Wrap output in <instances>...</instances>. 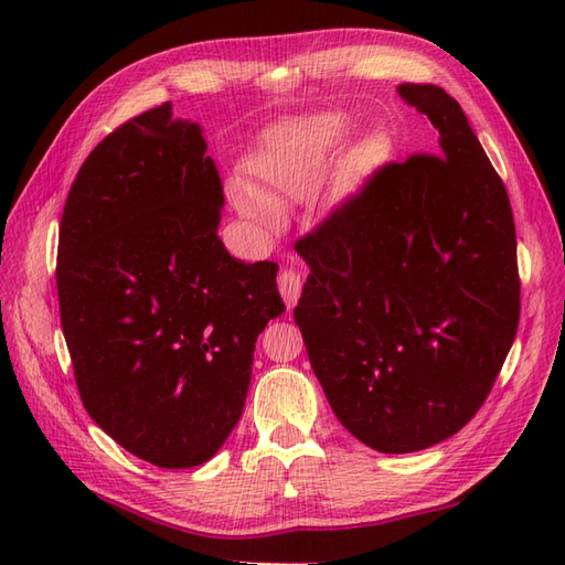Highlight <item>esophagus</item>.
<instances>
[{"mask_svg":"<svg viewBox=\"0 0 565 565\" xmlns=\"http://www.w3.org/2000/svg\"><path fill=\"white\" fill-rule=\"evenodd\" d=\"M279 291H281V298L284 303L294 308L298 303V298H301V291H303V279L301 274H298L296 269H281L279 271Z\"/></svg>","mask_w":565,"mask_h":565,"instance_id":"34e87169","label":"esophagus"}]
</instances>
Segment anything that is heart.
I'll list each match as a JSON object with an SVG mask.
<instances>
[{
    "label": "heart",
    "mask_w": 565,
    "mask_h": 565,
    "mask_svg": "<svg viewBox=\"0 0 565 565\" xmlns=\"http://www.w3.org/2000/svg\"><path fill=\"white\" fill-rule=\"evenodd\" d=\"M350 118L344 114H320L306 121H291L264 138L262 148L252 158V170L257 172L264 186V194L276 206L303 199L316 189V184L326 174L334 150L340 148ZM388 140L381 134H369L356 140L340 162V179L347 189H354L386 160ZM235 199L252 218L262 223H274L276 211L271 203L252 194L249 189L237 186Z\"/></svg>",
    "instance_id": "b5f03b06"
}]
</instances>
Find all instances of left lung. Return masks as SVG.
<instances>
[{
	"mask_svg": "<svg viewBox=\"0 0 565 565\" xmlns=\"http://www.w3.org/2000/svg\"><path fill=\"white\" fill-rule=\"evenodd\" d=\"M401 99L435 152L388 162L296 243L294 318L332 413L366 447L407 454L456 435L486 403L520 326L505 184L459 102L435 84Z\"/></svg>",
	"mask_w": 565,
	"mask_h": 565,
	"instance_id": "left-lung-1",
	"label": "left lung"
}]
</instances>
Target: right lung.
<instances>
[{
  "instance_id": "right-lung-1",
  "label": "right lung",
  "mask_w": 565,
  "mask_h": 565,
  "mask_svg": "<svg viewBox=\"0 0 565 565\" xmlns=\"http://www.w3.org/2000/svg\"><path fill=\"white\" fill-rule=\"evenodd\" d=\"M221 213L201 126L164 102L89 152L60 221V322L79 398L106 435L160 468L223 447L255 342L284 310L279 264L227 255Z\"/></svg>"
}]
</instances>
